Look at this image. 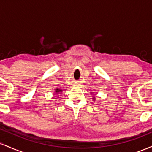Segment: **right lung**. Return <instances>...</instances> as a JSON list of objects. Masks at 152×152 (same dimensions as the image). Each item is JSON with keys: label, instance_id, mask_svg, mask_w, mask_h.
Wrapping results in <instances>:
<instances>
[{"label": "right lung", "instance_id": "add662e5", "mask_svg": "<svg viewBox=\"0 0 152 152\" xmlns=\"http://www.w3.org/2000/svg\"><path fill=\"white\" fill-rule=\"evenodd\" d=\"M61 91H62V90L58 89V88H57V89L56 90V93H58V92H61Z\"/></svg>", "mask_w": 152, "mask_h": 152}]
</instances>
